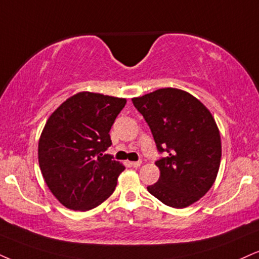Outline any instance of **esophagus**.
Masks as SVG:
<instances>
[{
	"mask_svg": "<svg viewBox=\"0 0 259 259\" xmlns=\"http://www.w3.org/2000/svg\"><path fill=\"white\" fill-rule=\"evenodd\" d=\"M141 164H142L141 160H139V161H133V163H132V165H133L134 167H140V166H141Z\"/></svg>",
	"mask_w": 259,
	"mask_h": 259,
	"instance_id": "1",
	"label": "esophagus"
}]
</instances>
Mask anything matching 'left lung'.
Returning a JSON list of instances; mask_svg holds the SVG:
<instances>
[{
  "mask_svg": "<svg viewBox=\"0 0 259 259\" xmlns=\"http://www.w3.org/2000/svg\"><path fill=\"white\" fill-rule=\"evenodd\" d=\"M151 127L160 176L147 189L167 206L183 208L201 199L220 170L222 145L216 120L202 102L185 90L161 88L133 99Z\"/></svg>",
  "mask_w": 259,
  "mask_h": 259,
  "instance_id": "8db88e82",
  "label": "left lung"
}]
</instances>
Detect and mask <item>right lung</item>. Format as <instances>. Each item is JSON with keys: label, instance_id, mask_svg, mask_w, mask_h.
Listing matches in <instances>:
<instances>
[{"label": "right lung", "instance_id": "obj_1", "mask_svg": "<svg viewBox=\"0 0 259 259\" xmlns=\"http://www.w3.org/2000/svg\"><path fill=\"white\" fill-rule=\"evenodd\" d=\"M126 99L80 92L47 120L38 141V163L47 186L70 210L88 211L114 192L124 165L104 152Z\"/></svg>", "mask_w": 259, "mask_h": 259}]
</instances>
